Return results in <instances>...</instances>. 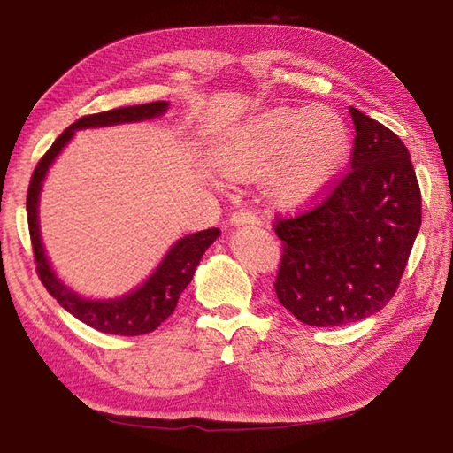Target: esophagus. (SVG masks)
Instances as JSON below:
<instances>
[{
	"instance_id": "obj_1",
	"label": "esophagus",
	"mask_w": 453,
	"mask_h": 453,
	"mask_svg": "<svg viewBox=\"0 0 453 453\" xmlns=\"http://www.w3.org/2000/svg\"><path fill=\"white\" fill-rule=\"evenodd\" d=\"M229 221H232V226H259V218H257L255 214H251V211L247 210H237L232 214V218H229Z\"/></svg>"
}]
</instances>
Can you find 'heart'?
Returning a JSON list of instances; mask_svg holds the SVG:
<instances>
[{"instance_id":"obj_1","label":"heart","mask_w":453,"mask_h":453,"mask_svg":"<svg viewBox=\"0 0 453 453\" xmlns=\"http://www.w3.org/2000/svg\"><path fill=\"white\" fill-rule=\"evenodd\" d=\"M349 131L327 105L265 110L227 129L211 145V163L227 180L263 176L274 208L296 211L330 190L349 157Z\"/></svg>"}]
</instances>
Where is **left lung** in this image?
<instances>
[{
  "mask_svg": "<svg viewBox=\"0 0 453 453\" xmlns=\"http://www.w3.org/2000/svg\"><path fill=\"white\" fill-rule=\"evenodd\" d=\"M349 171L320 200L277 216L282 255L274 279L296 320L332 327L379 312L401 285L422 224V194L409 149L383 123L351 108Z\"/></svg>",
  "mask_w": 453,
  "mask_h": 453,
  "instance_id": "left-lung-1",
  "label": "left lung"
}]
</instances>
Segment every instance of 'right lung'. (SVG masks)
I'll use <instances>...</instances> for the list:
<instances>
[{
	"label": "right lung",
	"instance_id": "add662e5",
	"mask_svg": "<svg viewBox=\"0 0 453 453\" xmlns=\"http://www.w3.org/2000/svg\"><path fill=\"white\" fill-rule=\"evenodd\" d=\"M168 108L166 102H150L141 105H129V108H118L102 113L84 115L76 119L73 126L66 127L57 137L55 143L41 157L31 176L29 190H27V221H29V235L33 245V257L37 263V274L42 282V287L49 290L57 303L68 310L70 314L78 318L80 322L92 326L94 330L104 334L115 335H145L155 332L168 316L174 312L176 304L182 290L188 287V282L194 277L202 255L206 253L208 247L216 242L219 235L218 227L203 229V232L192 234L182 237L180 242L173 245V250L166 253L158 269L150 274L143 287L133 290L131 295L105 300V303H94V300L80 298L76 292L66 288L55 277L47 255L42 251L41 235H39V221H37V206H39V192L44 174H47L50 163L60 153L70 139H73L76 129L84 127H104L113 126V123H127V121H141L149 118H157Z\"/></svg>",
	"mask_w": 453,
	"mask_h": 453
}]
</instances>
